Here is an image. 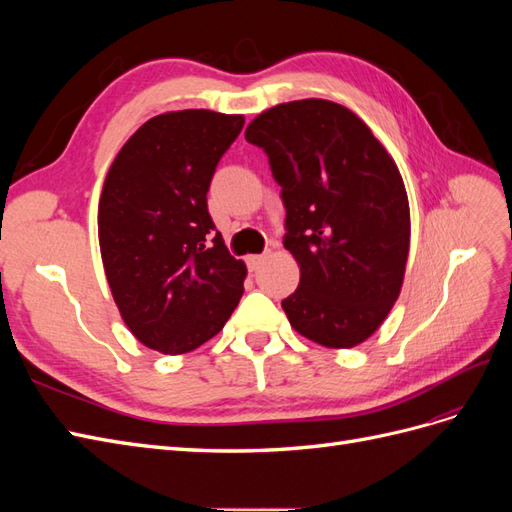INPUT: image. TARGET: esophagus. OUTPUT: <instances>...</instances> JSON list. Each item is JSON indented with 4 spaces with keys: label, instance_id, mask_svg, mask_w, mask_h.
Segmentation results:
<instances>
[{
    "label": "esophagus",
    "instance_id": "esophagus-1",
    "mask_svg": "<svg viewBox=\"0 0 512 512\" xmlns=\"http://www.w3.org/2000/svg\"><path fill=\"white\" fill-rule=\"evenodd\" d=\"M267 254H254V256H247V267H250V271H256L262 262H265Z\"/></svg>",
    "mask_w": 512,
    "mask_h": 512
}]
</instances>
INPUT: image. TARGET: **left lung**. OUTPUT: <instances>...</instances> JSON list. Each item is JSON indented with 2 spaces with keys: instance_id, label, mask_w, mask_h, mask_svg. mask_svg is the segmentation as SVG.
<instances>
[{
  "instance_id": "8db88e82",
  "label": "left lung",
  "mask_w": 512,
  "mask_h": 512,
  "mask_svg": "<svg viewBox=\"0 0 512 512\" xmlns=\"http://www.w3.org/2000/svg\"><path fill=\"white\" fill-rule=\"evenodd\" d=\"M265 149L286 207L284 247L301 282L282 301L290 327L327 348L374 335L404 284L410 205L395 160L350 108L277 104L245 130Z\"/></svg>"
}]
</instances>
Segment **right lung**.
I'll return each instance as SVG.
<instances>
[{
  "mask_svg": "<svg viewBox=\"0 0 512 512\" xmlns=\"http://www.w3.org/2000/svg\"><path fill=\"white\" fill-rule=\"evenodd\" d=\"M243 123L207 108L151 117L108 168L102 265L123 322L151 350H196L239 305L247 269L215 230L207 192Z\"/></svg>",
  "mask_w": 512,
  "mask_h": 512,
  "instance_id": "add662e5",
  "label": "right lung"
}]
</instances>
